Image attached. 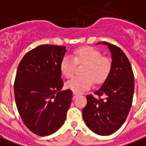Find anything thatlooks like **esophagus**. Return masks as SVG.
I'll list each match as a JSON object with an SVG mask.
<instances>
[{
    "label": "esophagus",
    "mask_w": 146,
    "mask_h": 146,
    "mask_svg": "<svg viewBox=\"0 0 146 146\" xmlns=\"http://www.w3.org/2000/svg\"><path fill=\"white\" fill-rule=\"evenodd\" d=\"M77 94H76V93H75V92H73V99H75V98H76V97H77Z\"/></svg>",
    "instance_id": "obj_1"
}]
</instances>
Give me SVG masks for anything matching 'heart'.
I'll list each match as a JSON object with an SVG mask.
<instances>
[{"label":"heart","instance_id":"b5f03b06","mask_svg":"<svg viewBox=\"0 0 146 146\" xmlns=\"http://www.w3.org/2000/svg\"><path fill=\"white\" fill-rule=\"evenodd\" d=\"M76 65L83 66L82 76H75L66 83V87L75 93L87 90L93 85L101 84L106 80L112 70V61L103 56L99 50L85 46L76 49L73 58L65 56L60 63V71L65 77L70 78L76 70Z\"/></svg>","mask_w":146,"mask_h":146}]
</instances>
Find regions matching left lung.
Instances as JSON below:
<instances>
[{"label":"left lung","mask_w":146,"mask_h":146,"mask_svg":"<svg viewBox=\"0 0 146 146\" xmlns=\"http://www.w3.org/2000/svg\"><path fill=\"white\" fill-rule=\"evenodd\" d=\"M102 43L108 46L111 52V72L100 89L95 91V96H87L83 118L94 132L110 135L121 127L128 117L133 100L135 77L124 52L113 44Z\"/></svg>","instance_id":"obj_1"}]
</instances>
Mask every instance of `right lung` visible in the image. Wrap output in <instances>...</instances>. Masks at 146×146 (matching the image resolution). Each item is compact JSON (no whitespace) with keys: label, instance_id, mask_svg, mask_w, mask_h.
<instances>
[{"label":"right lung","instance_id":"obj_1","mask_svg":"<svg viewBox=\"0 0 146 146\" xmlns=\"http://www.w3.org/2000/svg\"><path fill=\"white\" fill-rule=\"evenodd\" d=\"M66 52L65 46L41 45L28 52L18 65L16 106L25 126L39 136L56 132L64 124L72 101V90H61L60 63Z\"/></svg>","mask_w":146,"mask_h":146}]
</instances>
